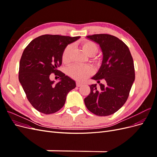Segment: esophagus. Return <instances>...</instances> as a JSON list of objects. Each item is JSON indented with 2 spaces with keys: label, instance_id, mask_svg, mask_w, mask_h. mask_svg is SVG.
Segmentation results:
<instances>
[{
  "label": "esophagus",
  "instance_id": "obj_1",
  "mask_svg": "<svg viewBox=\"0 0 157 157\" xmlns=\"http://www.w3.org/2000/svg\"><path fill=\"white\" fill-rule=\"evenodd\" d=\"M82 84H83V83L80 82H76V85H77V87H80V86H81Z\"/></svg>",
  "mask_w": 157,
  "mask_h": 157
}]
</instances>
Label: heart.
I'll list each match as a JSON object with an SVG mask.
<instances>
[{
  "label": "heart",
  "mask_w": 157,
  "mask_h": 157,
  "mask_svg": "<svg viewBox=\"0 0 157 157\" xmlns=\"http://www.w3.org/2000/svg\"><path fill=\"white\" fill-rule=\"evenodd\" d=\"M82 47L85 52L89 56L94 57L98 52V46L94 42L85 40L82 42ZM72 50V45H68L64 49L62 54V61L68 63L71 60V52ZM67 73L70 77L77 80H84L93 73V69L89 65H75L68 69Z\"/></svg>",
  "instance_id": "1"
}]
</instances>
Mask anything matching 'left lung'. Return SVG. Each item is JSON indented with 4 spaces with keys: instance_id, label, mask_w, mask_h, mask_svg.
<instances>
[{
    "instance_id": "obj_1",
    "label": "left lung",
    "mask_w": 157,
    "mask_h": 157,
    "mask_svg": "<svg viewBox=\"0 0 157 157\" xmlns=\"http://www.w3.org/2000/svg\"><path fill=\"white\" fill-rule=\"evenodd\" d=\"M101 49L103 60L97 74L92 78L97 84L90 86V93L84 98L88 110L98 116L116 113L126 103L135 80L134 61L129 48L117 37L108 34L88 35ZM103 79L104 84L99 80Z\"/></svg>"
}]
</instances>
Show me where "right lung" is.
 I'll use <instances>...</instances> for the list:
<instances>
[{
	"mask_svg": "<svg viewBox=\"0 0 157 157\" xmlns=\"http://www.w3.org/2000/svg\"><path fill=\"white\" fill-rule=\"evenodd\" d=\"M80 36L44 35L33 39L23 51L20 61L19 80L28 100L38 111L49 115L64 105L66 97L76 87L75 80L61 72L60 81L54 84L52 73L62 63V54L69 44Z\"/></svg>",
	"mask_w": 157,
	"mask_h": 157,
	"instance_id": "1",
	"label": "right lung"
}]
</instances>
